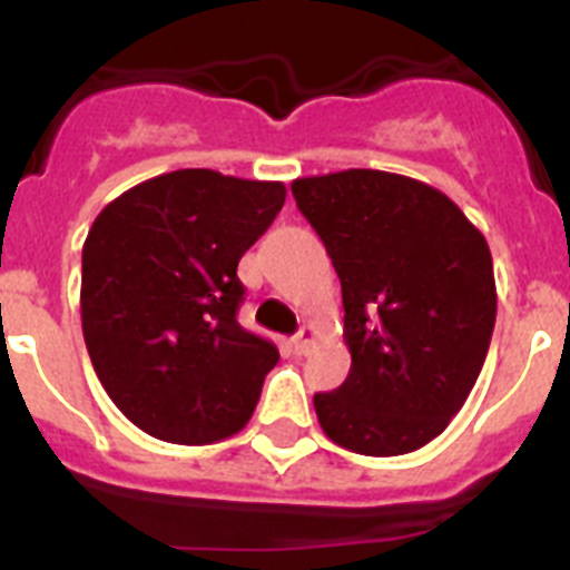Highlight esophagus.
I'll return each instance as SVG.
<instances>
[{
	"label": "esophagus",
	"mask_w": 570,
	"mask_h": 570,
	"mask_svg": "<svg viewBox=\"0 0 570 570\" xmlns=\"http://www.w3.org/2000/svg\"><path fill=\"white\" fill-rule=\"evenodd\" d=\"M314 340H316V331L311 328V325H305V328H299V334L294 336V351L296 354H308L311 351V345H314Z\"/></svg>",
	"instance_id": "1"
}]
</instances>
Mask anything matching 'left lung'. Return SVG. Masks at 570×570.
Listing matches in <instances>:
<instances>
[{
    "instance_id": "8db88e82",
    "label": "left lung",
    "mask_w": 570,
    "mask_h": 570,
    "mask_svg": "<svg viewBox=\"0 0 570 570\" xmlns=\"http://www.w3.org/2000/svg\"><path fill=\"white\" fill-rule=\"evenodd\" d=\"M291 190L342 282L351 371L314 396L322 431L354 454H411L445 431L485 362V236L442 190L387 170L305 176Z\"/></svg>"
}]
</instances>
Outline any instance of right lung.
I'll use <instances>...</instances> for the list:
<instances>
[{
  "label": "right lung",
  "instance_id": "add662e5",
  "mask_svg": "<svg viewBox=\"0 0 570 570\" xmlns=\"http://www.w3.org/2000/svg\"><path fill=\"white\" fill-rule=\"evenodd\" d=\"M285 205V185L185 168L134 185L82 248V334L114 405L179 445L234 436L279 362L236 322V265Z\"/></svg>",
  "mask_w": 570,
  "mask_h": 570
}]
</instances>
